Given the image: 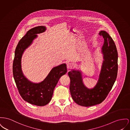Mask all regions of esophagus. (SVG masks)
<instances>
[{
    "label": "esophagus",
    "mask_w": 130,
    "mask_h": 130,
    "mask_svg": "<svg viewBox=\"0 0 130 130\" xmlns=\"http://www.w3.org/2000/svg\"><path fill=\"white\" fill-rule=\"evenodd\" d=\"M73 63H67V69H69V70L73 68Z\"/></svg>",
    "instance_id": "1"
}]
</instances>
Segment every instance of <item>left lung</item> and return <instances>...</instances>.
<instances>
[{
	"instance_id": "8db88e82",
	"label": "left lung",
	"mask_w": 130,
	"mask_h": 130,
	"mask_svg": "<svg viewBox=\"0 0 130 130\" xmlns=\"http://www.w3.org/2000/svg\"><path fill=\"white\" fill-rule=\"evenodd\" d=\"M99 34L104 39L102 47L104 60L98 82L94 88L89 89L84 86L79 71L73 70L68 72L72 99L77 104L84 107L94 106L104 101L112 89L117 76L118 53L115 42L105 31H101Z\"/></svg>"
}]
</instances>
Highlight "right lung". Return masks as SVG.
Wrapping results in <instances>:
<instances>
[{
    "instance_id": "1",
    "label": "right lung",
    "mask_w": 130,
    "mask_h": 130,
    "mask_svg": "<svg viewBox=\"0 0 130 130\" xmlns=\"http://www.w3.org/2000/svg\"><path fill=\"white\" fill-rule=\"evenodd\" d=\"M46 29L45 26H39L27 32L16 47L13 64V76L20 95L24 101L38 106H45L51 101L59 79L67 71L65 64L54 67L46 78L39 84L31 83L23 76L21 69L23 52L37 37V34L43 32Z\"/></svg>"
}]
</instances>
